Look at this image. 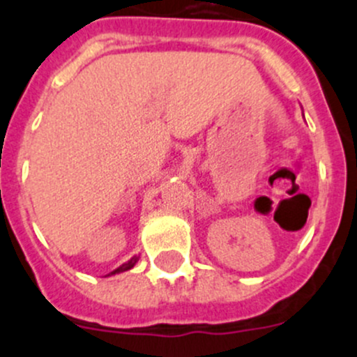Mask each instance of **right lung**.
Returning <instances> with one entry per match:
<instances>
[{"label": "right lung", "mask_w": 357, "mask_h": 357, "mask_svg": "<svg viewBox=\"0 0 357 357\" xmlns=\"http://www.w3.org/2000/svg\"><path fill=\"white\" fill-rule=\"evenodd\" d=\"M137 262H139V257H132V259H130L128 262L123 264V266H119L118 269H114V271H112V273H109L107 276H112V274H119V273H125V271H130L133 266H135Z\"/></svg>", "instance_id": "1"}]
</instances>
